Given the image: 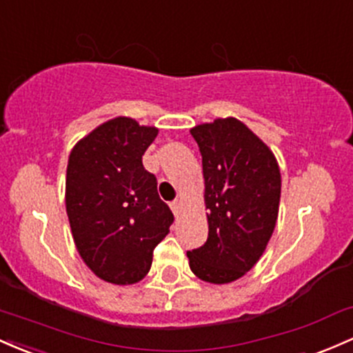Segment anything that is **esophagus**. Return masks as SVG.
<instances>
[{"label": "esophagus", "mask_w": 353, "mask_h": 353, "mask_svg": "<svg viewBox=\"0 0 353 353\" xmlns=\"http://www.w3.org/2000/svg\"><path fill=\"white\" fill-rule=\"evenodd\" d=\"M170 209H172V212L174 214H179V211H181V201L179 199H176V201H172V203H170Z\"/></svg>", "instance_id": "1"}]
</instances>
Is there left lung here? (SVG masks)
Here are the masks:
<instances>
[{
    "label": "left lung",
    "mask_w": 353,
    "mask_h": 353,
    "mask_svg": "<svg viewBox=\"0 0 353 353\" xmlns=\"http://www.w3.org/2000/svg\"><path fill=\"white\" fill-rule=\"evenodd\" d=\"M203 156L209 234L188 251L199 280L226 285L239 280L265 253L278 219L281 174L276 157L246 123L216 119L191 129Z\"/></svg>",
    "instance_id": "left-lung-1"
}]
</instances>
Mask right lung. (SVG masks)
<instances>
[{
    "label": "right lung",
    "mask_w": 353,
    "mask_h": 353,
    "mask_svg": "<svg viewBox=\"0 0 353 353\" xmlns=\"http://www.w3.org/2000/svg\"><path fill=\"white\" fill-rule=\"evenodd\" d=\"M157 134V127L115 117L70 152L65 206L73 241L85 265L108 283L141 281L174 221L156 176L142 165Z\"/></svg>",
    "instance_id": "obj_1"
}]
</instances>
